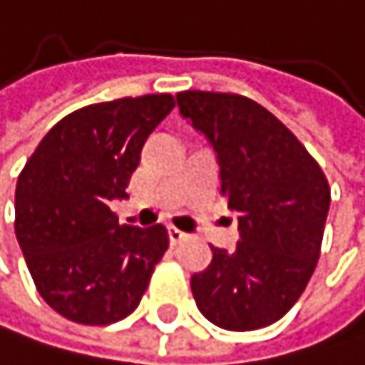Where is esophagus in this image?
<instances>
[{
	"mask_svg": "<svg viewBox=\"0 0 365 365\" xmlns=\"http://www.w3.org/2000/svg\"><path fill=\"white\" fill-rule=\"evenodd\" d=\"M188 235L186 232H181L179 228H175V226H168V239H170V244L173 246H177L179 242H181V239H186Z\"/></svg>",
	"mask_w": 365,
	"mask_h": 365,
	"instance_id": "34e87169",
	"label": "esophagus"
}]
</instances>
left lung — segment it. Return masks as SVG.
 I'll return each mask as SVG.
<instances>
[{
  "label": "left lung",
  "instance_id": "1",
  "mask_svg": "<svg viewBox=\"0 0 365 365\" xmlns=\"http://www.w3.org/2000/svg\"><path fill=\"white\" fill-rule=\"evenodd\" d=\"M179 113L215 148L222 195L237 212L235 250L215 248L190 279L201 314L226 330L274 324L306 290L322 252L330 186L272 113L232 93L184 91Z\"/></svg>",
  "mask_w": 365,
  "mask_h": 365
}]
</instances>
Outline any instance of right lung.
Returning <instances> with one entry per match:
<instances>
[{
	"label": "right lung",
	"instance_id": "add662e5",
	"mask_svg": "<svg viewBox=\"0 0 365 365\" xmlns=\"http://www.w3.org/2000/svg\"><path fill=\"white\" fill-rule=\"evenodd\" d=\"M175 108L173 95L123 97L83 106L48 130L15 190V235L33 282L61 317L115 324L139 306L168 248L161 224L119 226L148 135Z\"/></svg>",
	"mask_w": 365,
	"mask_h": 365
}]
</instances>
